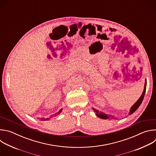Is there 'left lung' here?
Instances as JSON below:
<instances>
[{
    "label": "left lung",
    "mask_w": 156,
    "mask_h": 156,
    "mask_svg": "<svg viewBox=\"0 0 156 156\" xmlns=\"http://www.w3.org/2000/svg\"><path fill=\"white\" fill-rule=\"evenodd\" d=\"M146 84H147V82H146V79L145 80V84H144V90H143V94L141 96V97L139 98V99L134 104V105H133L130 110H129V115H131L132 114L134 113L135 111L138 109V108L140 107V105H141L143 99H144V95H145V93H146ZM93 110L94 111V112H96V115L100 117L101 119H111L112 118V115H107V114H104V112H101V111H99L98 110H96V108H92Z\"/></svg>",
    "instance_id": "8db88e82"
}]
</instances>
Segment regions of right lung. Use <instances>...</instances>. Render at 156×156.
Here are the masks:
<instances>
[{"instance_id": "obj_1", "label": "right lung", "mask_w": 156, "mask_h": 156, "mask_svg": "<svg viewBox=\"0 0 156 156\" xmlns=\"http://www.w3.org/2000/svg\"><path fill=\"white\" fill-rule=\"evenodd\" d=\"M62 108H61L58 112H57V113H55L54 115V116H57V115H59L61 112H62ZM51 117H52V116H51ZM49 118H48V119H41V120H49Z\"/></svg>"}]
</instances>
